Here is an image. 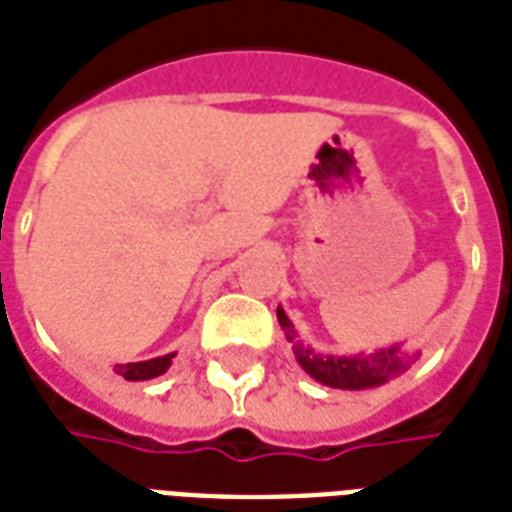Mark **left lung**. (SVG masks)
Segmentation results:
<instances>
[{
	"label": "left lung",
	"instance_id": "obj_1",
	"mask_svg": "<svg viewBox=\"0 0 512 512\" xmlns=\"http://www.w3.org/2000/svg\"><path fill=\"white\" fill-rule=\"evenodd\" d=\"M276 319L279 325L287 330V341H292L295 346V357H298L300 368L306 370L308 376L317 378L319 384L333 386V389H373V386L386 384L389 378L397 376L408 370L413 357H405L400 346H392V349H381L376 354H368V357H325V354H314V351L303 346L300 341H295V330H292V322L284 314V308H276Z\"/></svg>",
	"mask_w": 512,
	"mask_h": 512
}]
</instances>
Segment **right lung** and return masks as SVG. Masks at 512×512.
Instances as JSON below:
<instances>
[{"mask_svg": "<svg viewBox=\"0 0 512 512\" xmlns=\"http://www.w3.org/2000/svg\"><path fill=\"white\" fill-rule=\"evenodd\" d=\"M171 357H174V354H166V357H155V360L115 365V373H117V376L126 378V381H147V378L163 376V373L171 368Z\"/></svg>", "mask_w": 512, "mask_h": 512, "instance_id": "right-lung-1", "label": "right lung"}]
</instances>
